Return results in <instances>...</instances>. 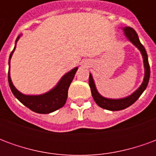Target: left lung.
Masks as SVG:
<instances>
[{"mask_svg": "<svg viewBox=\"0 0 156 156\" xmlns=\"http://www.w3.org/2000/svg\"><path fill=\"white\" fill-rule=\"evenodd\" d=\"M122 29L124 31V33L125 37H126V38L130 41L132 44L134 45L140 51L142 58H143V62H144V77L140 86L130 95L122 98H108L102 96L98 93V90H97V88H96V85H95L94 80L93 78V76H92L91 73H89L88 83H89V87L91 88L92 96L94 99L95 103L100 108H105V109H107V110H110V111L122 110V109H124V108H128L130 105H133L134 102L140 98V96L143 94V92L145 90V88H146L148 85V83H149V80H150V75H151V70H150V65H149V61H148L147 53H146V51H145V48H144V46L140 43L136 32L129 27H123Z\"/></svg>", "mask_w": 156, "mask_h": 156, "instance_id": "8db88e82", "label": "left lung"}]
</instances>
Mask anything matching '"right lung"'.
Masks as SVG:
<instances>
[{
  "label": "right lung",
  "instance_id": "add662e5",
  "mask_svg": "<svg viewBox=\"0 0 156 156\" xmlns=\"http://www.w3.org/2000/svg\"><path fill=\"white\" fill-rule=\"evenodd\" d=\"M22 35H19L16 40L15 48L13 51L10 54L9 58V72H8V82L10 88L12 90V94H14L16 98L18 99L19 101L24 105L26 107L30 108L31 110L38 114H50L52 112L58 110L62 108L65 103L67 101L68 98V88L71 84L73 79L74 78L75 73L78 70V67L73 68L72 70L65 73L62 78L59 80L57 85L54 88H51L45 94L39 95H27L23 94L21 92H19L16 87L12 83L11 79V74H10V62L12 54L15 51L16 45Z\"/></svg>",
  "mask_w": 156,
  "mask_h": 156
}]
</instances>
